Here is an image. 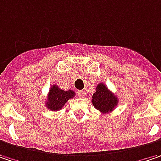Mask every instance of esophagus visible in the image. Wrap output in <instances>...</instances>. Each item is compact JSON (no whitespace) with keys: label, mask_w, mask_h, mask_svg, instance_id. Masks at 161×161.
<instances>
[{"label":"esophagus","mask_w":161,"mask_h":161,"mask_svg":"<svg viewBox=\"0 0 161 161\" xmlns=\"http://www.w3.org/2000/svg\"><path fill=\"white\" fill-rule=\"evenodd\" d=\"M77 95H78L79 97H84V96H85V92H84V91H78V92H77Z\"/></svg>","instance_id":"1"}]
</instances>
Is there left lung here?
<instances>
[{"label": "left lung", "instance_id": "obj_1", "mask_svg": "<svg viewBox=\"0 0 161 161\" xmlns=\"http://www.w3.org/2000/svg\"><path fill=\"white\" fill-rule=\"evenodd\" d=\"M92 103L102 114H108L117 106L118 98L104 84L100 83L97 85L96 90L93 94Z\"/></svg>", "mask_w": 161, "mask_h": 161}]
</instances>
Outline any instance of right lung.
<instances>
[{"mask_svg":"<svg viewBox=\"0 0 161 161\" xmlns=\"http://www.w3.org/2000/svg\"><path fill=\"white\" fill-rule=\"evenodd\" d=\"M75 96V92L72 90L65 91L60 89L58 86L54 85L49 88V92L47 97L46 105L51 111H58L65 105L69 99Z\"/></svg>","mask_w":161,"mask_h":161,"instance_id":"obj_1","label":"right lung"}]
</instances>
